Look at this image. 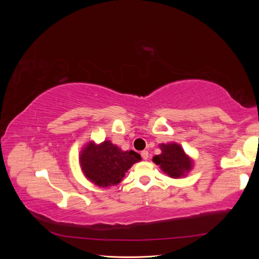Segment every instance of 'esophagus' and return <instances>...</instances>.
Listing matches in <instances>:
<instances>
[{
	"mask_svg": "<svg viewBox=\"0 0 259 259\" xmlns=\"http://www.w3.org/2000/svg\"><path fill=\"white\" fill-rule=\"evenodd\" d=\"M142 156H143V159H144V160H147V159L149 158V153H148V151H147V150L142 151Z\"/></svg>",
	"mask_w": 259,
	"mask_h": 259,
	"instance_id": "esophagus-1",
	"label": "esophagus"
}]
</instances>
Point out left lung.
Listing matches in <instances>:
<instances>
[{"label":"left lung","mask_w":259,"mask_h":259,"mask_svg":"<svg viewBox=\"0 0 259 259\" xmlns=\"http://www.w3.org/2000/svg\"><path fill=\"white\" fill-rule=\"evenodd\" d=\"M162 153L153 156L152 161L171 178H180L186 176L192 168L193 161L188 156L182 146L171 144H161Z\"/></svg>","instance_id":"obj_1"}]
</instances>
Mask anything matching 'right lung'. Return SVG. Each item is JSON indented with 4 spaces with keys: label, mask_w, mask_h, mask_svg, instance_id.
I'll return each mask as SVG.
<instances>
[{
    "label": "right lung",
    "mask_w": 259,
    "mask_h": 259,
    "mask_svg": "<svg viewBox=\"0 0 259 259\" xmlns=\"http://www.w3.org/2000/svg\"><path fill=\"white\" fill-rule=\"evenodd\" d=\"M83 174L98 187H110L121 183L133 164L142 160L135 151H122L110 140L96 145L90 142L80 153Z\"/></svg>",
    "instance_id": "add662e5"
}]
</instances>
